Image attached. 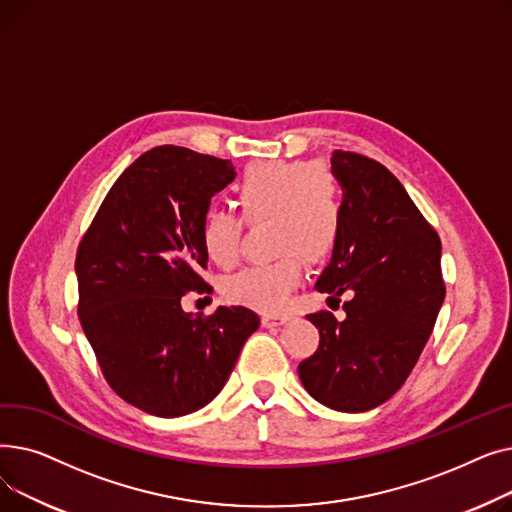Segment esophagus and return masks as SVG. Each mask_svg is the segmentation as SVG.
Returning a JSON list of instances; mask_svg holds the SVG:
<instances>
[{
	"instance_id": "34e87169",
	"label": "esophagus",
	"mask_w": 512,
	"mask_h": 512,
	"mask_svg": "<svg viewBox=\"0 0 512 512\" xmlns=\"http://www.w3.org/2000/svg\"><path fill=\"white\" fill-rule=\"evenodd\" d=\"M288 319H290L288 315H263V317H261V324H263L265 328H276V326L286 324Z\"/></svg>"
}]
</instances>
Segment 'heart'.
Returning <instances> with one entry per match:
<instances>
[{
    "label": "heart",
    "instance_id": "b5f03b06",
    "mask_svg": "<svg viewBox=\"0 0 512 512\" xmlns=\"http://www.w3.org/2000/svg\"><path fill=\"white\" fill-rule=\"evenodd\" d=\"M236 205L247 224L270 220L274 261L253 263L222 280L224 297L257 311H278L303 280V257L324 261L344 224L342 188L334 172L307 161H259L234 186ZM230 211L211 209L201 222L205 255L220 267L240 257L245 224Z\"/></svg>",
    "mask_w": 512,
    "mask_h": 512
}]
</instances>
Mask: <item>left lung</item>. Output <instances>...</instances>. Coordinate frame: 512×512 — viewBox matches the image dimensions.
Returning a JSON list of instances; mask_svg holds the SVG:
<instances>
[{
	"label": "left lung",
	"mask_w": 512,
	"mask_h": 512,
	"mask_svg": "<svg viewBox=\"0 0 512 512\" xmlns=\"http://www.w3.org/2000/svg\"><path fill=\"white\" fill-rule=\"evenodd\" d=\"M342 186L344 224L328 267L315 282L328 303L353 299L338 321L307 315L317 351L299 365L305 390L321 405L363 413L386 402L413 371L444 303L442 245L405 186L380 161L332 153Z\"/></svg>",
	"instance_id": "obj_1"
}]
</instances>
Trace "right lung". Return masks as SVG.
I'll use <instances>...</instances> for the list:
<instances>
[{
  "label": "right lung",
  "mask_w": 512,
  "mask_h": 512,
  "mask_svg": "<svg viewBox=\"0 0 512 512\" xmlns=\"http://www.w3.org/2000/svg\"><path fill=\"white\" fill-rule=\"evenodd\" d=\"M234 176L230 159L155 147L114 182L78 245L80 326L107 384L149 415L205 407L259 328L247 307L205 317L180 305L188 290L207 288L201 222Z\"/></svg>",
  "instance_id": "1"
}]
</instances>
